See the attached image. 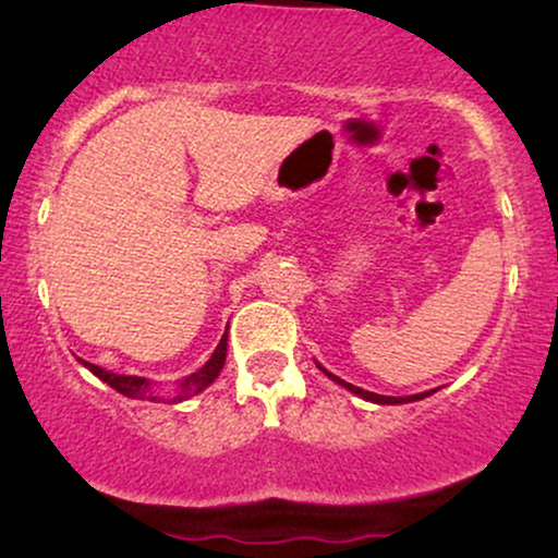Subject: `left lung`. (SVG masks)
Wrapping results in <instances>:
<instances>
[{"mask_svg":"<svg viewBox=\"0 0 558 558\" xmlns=\"http://www.w3.org/2000/svg\"><path fill=\"white\" fill-rule=\"evenodd\" d=\"M319 367V364H317ZM323 369L325 375L330 377V380H336L338 386H343V388H349L351 393H356V396H362L364 401H373V403H409V401H420V399H425V396H430V393H417V396H403V399H396V396H380V393H369V390H364V388H356V386H351V383H345V380H341V377H336L332 373H328V369L325 367H319Z\"/></svg>","mask_w":558,"mask_h":558,"instance_id":"obj_1","label":"left lung"}]
</instances>
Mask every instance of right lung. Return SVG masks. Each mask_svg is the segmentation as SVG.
I'll return each instance as SVG.
<instances>
[{
	"instance_id": "right-lung-1",
	"label": "right lung",
	"mask_w": 558,
	"mask_h": 558,
	"mask_svg": "<svg viewBox=\"0 0 558 558\" xmlns=\"http://www.w3.org/2000/svg\"><path fill=\"white\" fill-rule=\"evenodd\" d=\"M226 354H228V330L226 336L220 338V343H217L215 354L209 356V362L204 364L202 369H196V373H191L185 380L178 383L175 393H172V399H159V396L155 393V388H151V383L146 380V377H136V375H114V373H107V369L96 367V364L92 362H83L86 364L92 373L99 377V380H105L107 386L118 390V393L128 396V399H149V401H183V399H191V396L202 393L204 388L213 386L215 377L220 375L222 364H226Z\"/></svg>"
}]
</instances>
